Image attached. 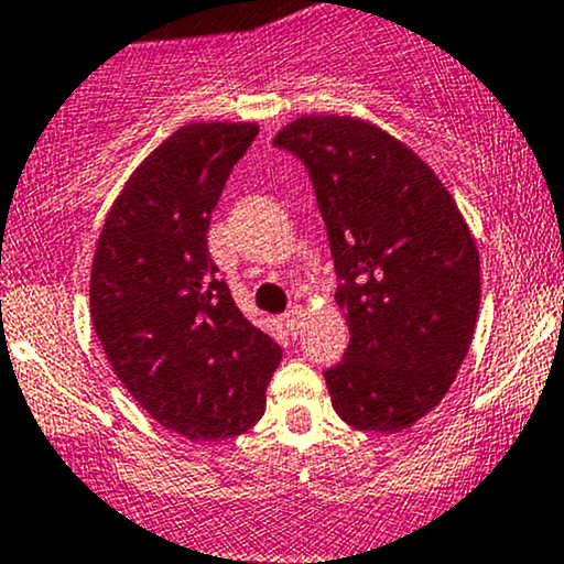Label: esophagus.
Wrapping results in <instances>:
<instances>
[{
    "label": "esophagus",
    "mask_w": 564,
    "mask_h": 564,
    "mask_svg": "<svg viewBox=\"0 0 564 564\" xmlns=\"http://www.w3.org/2000/svg\"><path fill=\"white\" fill-rule=\"evenodd\" d=\"M282 319H284V325H288V330L295 335L303 325V306H299V303H295V306H290L288 312H284Z\"/></svg>",
    "instance_id": "1"
}]
</instances>
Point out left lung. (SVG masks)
Returning a JSON list of instances; mask_svg holds the SVG:
<instances>
[{
    "instance_id": "left-lung-1",
    "label": "left lung",
    "mask_w": 564,
    "mask_h": 564,
    "mask_svg": "<svg viewBox=\"0 0 564 564\" xmlns=\"http://www.w3.org/2000/svg\"><path fill=\"white\" fill-rule=\"evenodd\" d=\"M274 145L308 170L338 276L349 349L327 367L335 413L394 434L434 410L469 351L479 252L415 151L354 117H301Z\"/></svg>"
}]
</instances>
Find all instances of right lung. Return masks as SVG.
<instances>
[{"mask_svg":"<svg viewBox=\"0 0 564 564\" xmlns=\"http://www.w3.org/2000/svg\"><path fill=\"white\" fill-rule=\"evenodd\" d=\"M256 135L252 122L175 130L124 183L93 258V327L113 372L151 419L192 442L256 426L282 359L207 250L213 207Z\"/></svg>","mask_w":564,"mask_h":564,"instance_id":"right-lung-1","label":"right lung"}]
</instances>
